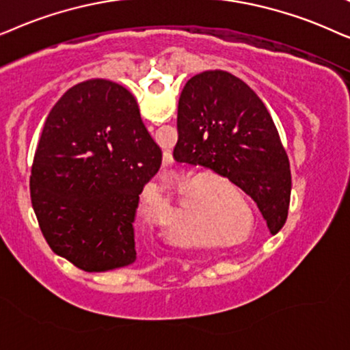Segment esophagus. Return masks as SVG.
Segmentation results:
<instances>
[{
  "instance_id": "esophagus-1",
  "label": "esophagus",
  "mask_w": 350,
  "mask_h": 350,
  "mask_svg": "<svg viewBox=\"0 0 350 350\" xmlns=\"http://www.w3.org/2000/svg\"><path fill=\"white\" fill-rule=\"evenodd\" d=\"M172 165V157L170 155V153H165V155H163V166H171Z\"/></svg>"
}]
</instances>
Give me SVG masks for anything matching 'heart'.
Masks as SVG:
<instances>
[{
    "mask_svg": "<svg viewBox=\"0 0 350 350\" xmlns=\"http://www.w3.org/2000/svg\"><path fill=\"white\" fill-rule=\"evenodd\" d=\"M190 185L191 187L189 190H193L195 187V183H193V178L192 174H184V176H179L178 179H174L171 183L172 187H174L176 190H183L184 187H188ZM185 216V209L180 208L179 209V219H183ZM167 237H170L171 240L178 241V243H184V241H193L190 240L187 237V230L184 229L183 224H171L170 229H167Z\"/></svg>",
    "mask_w": 350,
    "mask_h": 350,
    "instance_id": "1",
    "label": "heart"
}]
</instances>
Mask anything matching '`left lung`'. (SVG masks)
<instances>
[{
	"label": "left lung",
	"instance_id": "8db88e82",
	"mask_svg": "<svg viewBox=\"0 0 350 350\" xmlns=\"http://www.w3.org/2000/svg\"><path fill=\"white\" fill-rule=\"evenodd\" d=\"M174 160L224 176L258 204L270 234L286 221L291 171L286 150L258 94L224 70L185 83L178 105Z\"/></svg>",
	"mask_w": 350,
	"mask_h": 350
}]
</instances>
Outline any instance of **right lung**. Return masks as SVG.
Masks as SVG:
<instances>
[{
    "label": "right lung",
    "mask_w": 350,
    "mask_h": 350,
    "mask_svg": "<svg viewBox=\"0 0 350 350\" xmlns=\"http://www.w3.org/2000/svg\"><path fill=\"white\" fill-rule=\"evenodd\" d=\"M160 165L126 88H70L46 118L31 166V204L51 250L85 272L133 264L139 195Z\"/></svg>",
    "instance_id": "right-lung-1"
}]
</instances>
